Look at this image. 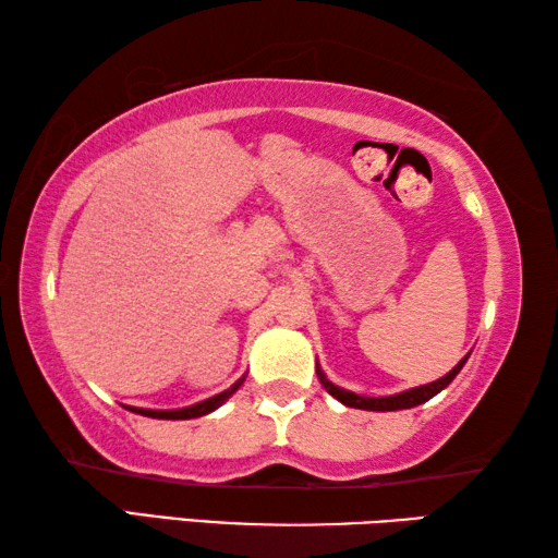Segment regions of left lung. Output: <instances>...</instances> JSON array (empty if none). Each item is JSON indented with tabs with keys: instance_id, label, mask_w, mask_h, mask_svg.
Wrapping results in <instances>:
<instances>
[{
	"instance_id": "1",
	"label": "left lung",
	"mask_w": 558,
	"mask_h": 558,
	"mask_svg": "<svg viewBox=\"0 0 558 558\" xmlns=\"http://www.w3.org/2000/svg\"><path fill=\"white\" fill-rule=\"evenodd\" d=\"M468 362V356L462 359V362L456 366V369L448 372L442 379L433 381V384H426V386H418V389H411V391H403V393H396V396H384V399H366V396H356L352 391H344L339 389V386H335L332 381L325 379V374L319 372L317 366V379L319 384L325 386V391L329 396H335L337 401H342L344 405H349V409H364V411H401V409H413V405H418L423 401H428L436 396L438 391L446 389V386L456 379L458 372L462 369V364Z\"/></svg>"
}]
</instances>
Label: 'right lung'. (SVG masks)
Here are the masks:
<instances>
[{"label":"right lung","instance_id":"1","mask_svg":"<svg viewBox=\"0 0 558 558\" xmlns=\"http://www.w3.org/2000/svg\"><path fill=\"white\" fill-rule=\"evenodd\" d=\"M245 379V376H243ZM243 379H239L235 381L231 389H226L223 393H219V396H214V399H206V401H202V403H196V405H189V409H179V411H147V409H130V411H135V413H140V415H147V418H167V421H186V418H199V415H206V413H211L214 409H219V405L229 399V396L239 389V386L243 384Z\"/></svg>","mask_w":558,"mask_h":558}]
</instances>
